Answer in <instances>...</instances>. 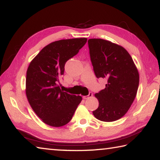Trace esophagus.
Wrapping results in <instances>:
<instances>
[{
    "label": "esophagus",
    "mask_w": 160,
    "mask_h": 160,
    "mask_svg": "<svg viewBox=\"0 0 160 160\" xmlns=\"http://www.w3.org/2000/svg\"><path fill=\"white\" fill-rule=\"evenodd\" d=\"M92 95H93L92 93V92H90V93H89L88 95H87V96H83L82 97H83V99H89V98H90V97H92Z\"/></svg>",
    "instance_id": "1"
}]
</instances>
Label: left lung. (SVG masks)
<instances>
[{
  "label": "left lung",
  "instance_id": "1",
  "mask_svg": "<svg viewBox=\"0 0 160 160\" xmlns=\"http://www.w3.org/2000/svg\"><path fill=\"white\" fill-rule=\"evenodd\" d=\"M88 46L96 77L107 80L104 90L94 94L99 107L93 115L105 122L118 120L136 96L138 71L131 55L121 46L102 39H90Z\"/></svg>",
  "mask_w": 160,
  "mask_h": 160
}]
</instances>
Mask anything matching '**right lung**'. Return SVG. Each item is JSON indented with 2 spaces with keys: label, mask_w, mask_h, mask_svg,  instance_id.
<instances>
[{
  "label": "right lung",
  "mask_w": 160,
  "mask_h": 160,
  "mask_svg": "<svg viewBox=\"0 0 160 160\" xmlns=\"http://www.w3.org/2000/svg\"><path fill=\"white\" fill-rule=\"evenodd\" d=\"M87 38L62 39L46 46L29 65L26 95L35 113L53 127L65 126L71 120L82 97L61 90L59 78L66 61L79 52Z\"/></svg>",
  "instance_id": "add662e5"
}]
</instances>
